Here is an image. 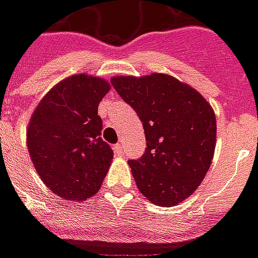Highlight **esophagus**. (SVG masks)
Instances as JSON below:
<instances>
[{
	"label": "esophagus",
	"instance_id": "obj_1",
	"mask_svg": "<svg viewBox=\"0 0 258 258\" xmlns=\"http://www.w3.org/2000/svg\"><path fill=\"white\" fill-rule=\"evenodd\" d=\"M113 151H114V153H116V155H124L123 144H117V145H114Z\"/></svg>",
	"mask_w": 258,
	"mask_h": 258
}]
</instances>
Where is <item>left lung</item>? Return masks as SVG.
<instances>
[{"instance_id":"1","label":"left lung","mask_w":258,"mask_h":258,"mask_svg":"<svg viewBox=\"0 0 258 258\" xmlns=\"http://www.w3.org/2000/svg\"><path fill=\"white\" fill-rule=\"evenodd\" d=\"M110 83L145 130V153L128 162L140 192L162 207L184 202L205 179L214 156L213 107L195 88L168 74L116 76Z\"/></svg>"}]
</instances>
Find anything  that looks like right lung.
<instances>
[{"label": "right lung", "instance_id": "obj_1", "mask_svg": "<svg viewBox=\"0 0 258 258\" xmlns=\"http://www.w3.org/2000/svg\"><path fill=\"white\" fill-rule=\"evenodd\" d=\"M110 90L106 80L84 73L62 80L44 96L27 127L34 168L53 194L87 200L99 190L113 151L101 138L98 105Z\"/></svg>", "mask_w": 258, "mask_h": 258}]
</instances>
